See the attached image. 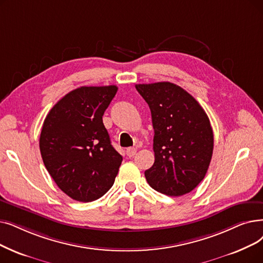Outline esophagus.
<instances>
[{
  "label": "esophagus",
  "mask_w": 263,
  "mask_h": 263,
  "mask_svg": "<svg viewBox=\"0 0 263 263\" xmlns=\"http://www.w3.org/2000/svg\"><path fill=\"white\" fill-rule=\"evenodd\" d=\"M135 154H136V148H134V147H129V148H127V155H128L129 157H133Z\"/></svg>",
  "instance_id": "1"
}]
</instances>
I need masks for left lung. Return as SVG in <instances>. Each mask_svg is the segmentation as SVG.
<instances>
[{
    "mask_svg": "<svg viewBox=\"0 0 263 263\" xmlns=\"http://www.w3.org/2000/svg\"><path fill=\"white\" fill-rule=\"evenodd\" d=\"M152 111L155 162L145 177L155 190L171 197L186 195L206 174L214 148L210 119L199 102L168 83L135 85Z\"/></svg>",
    "mask_w": 263,
    "mask_h": 263,
    "instance_id": "1",
    "label": "left lung"
}]
</instances>
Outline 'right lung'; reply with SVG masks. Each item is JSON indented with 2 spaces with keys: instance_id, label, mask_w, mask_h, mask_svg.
I'll return each instance as SVG.
<instances>
[{
  "instance_id": "obj_1",
  "label": "right lung",
  "mask_w": 263,
  "mask_h": 263,
  "mask_svg": "<svg viewBox=\"0 0 263 263\" xmlns=\"http://www.w3.org/2000/svg\"><path fill=\"white\" fill-rule=\"evenodd\" d=\"M118 88L81 87L48 112L40 136L43 162L58 187L73 200L103 197L118 174L122 157L110 144L104 111Z\"/></svg>"
}]
</instances>
